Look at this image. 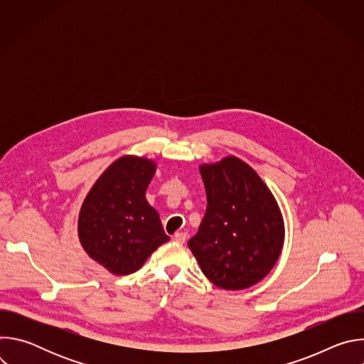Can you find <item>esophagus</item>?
Instances as JSON below:
<instances>
[{"label":"esophagus","mask_w":364,"mask_h":364,"mask_svg":"<svg viewBox=\"0 0 364 364\" xmlns=\"http://www.w3.org/2000/svg\"><path fill=\"white\" fill-rule=\"evenodd\" d=\"M186 239H187V233H184V232H177V233L174 235V240H176L177 243H184Z\"/></svg>","instance_id":"obj_1"}]
</instances>
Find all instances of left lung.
Instances as JSON below:
<instances>
[{
    "instance_id": "obj_1",
    "label": "left lung",
    "mask_w": 364,
    "mask_h": 364,
    "mask_svg": "<svg viewBox=\"0 0 364 364\" xmlns=\"http://www.w3.org/2000/svg\"><path fill=\"white\" fill-rule=\"evenodd\" d=\"M207 209L188 240L203 274L223 289H245L265 278L284 243V222L267 184L242 160L200 167Z\"/></svg>"
}]
</instances>
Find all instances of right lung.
<instances>
[{
	"instance_id": "add662e5",
	"label": "right lung",
	"mask_w": 364,
	"mask_h": 364,
	"mask_svg": "<svg viewBox=\"0 0 364 364\" xmlns=\"http://www.w3.org/2000/svg\"><path fill=\"white\" fill-rule=\"evenodd\" d=\"M154 173V161L127 155L97 178L82 204L80 243L93 261L115 275L138 271L170 240L157 210L145 198Z\"/></svg>"
}]
</instances>
